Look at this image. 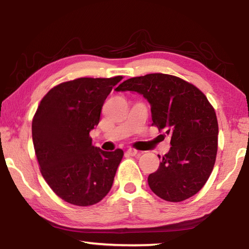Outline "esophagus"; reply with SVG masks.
I'll list each match as a JSON object with an SVG mask.
<instances>
[{"instance_id":"obj_1","label":"esophagus","mask_w":249,"mask_h":249,"mask_svg":"<svg viewBox=\"0 0 249 249\" xmlns=\"http://www.w3.org/2000/svg\"><path fill=\"white\" fill-rule=\"evenodd\" d=\"M137 153L138 151L134 148H129V149H127V151H126V154H127L128 156H135V155H137Z\"/></svg>"}]
</instances>
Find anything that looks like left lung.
I'll use <instances>...</instances> for the list:
<instances>
[{
    "instance_id": "8db88e82",
    "label": "left lung",
    "mask_w": 249,
    "mask_h": 249,
    "mask_svg": "<svg viewBox=\"0 0 249 249\" xmlns=\"http://www.w3.org/2000/svg\"><path fill=\"white\" fill-rule=\"evenodd\" d=\"M116 91L144 95L151 107V125L171 137L170 151L148 177L151 191L169 202L196 195L208 181L217 154V119L205 94L192 83L165 73L130 78Z\"/></svg>"
}]
</instances>
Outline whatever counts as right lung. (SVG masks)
Masks as SVG:
<instances>
[{
  "mask_svg": "<svg viewBox=\"0 0 249 249\" xmlns=\"http://www.w3.org/2000/svg\"><path fill=\"white\" fill-rule=\"evenodd\" d=\"M122 75L62 82L41 99L33 117V142L39 170L56 195L70 204H96L111 190L124 151L92 146L105 99Z\"/></svg>",
  "mask_w": 249,
  "mask_h": 249,
  "instance_id": "1",
  "label": "right lung"
}]
</instances>
